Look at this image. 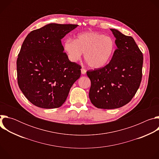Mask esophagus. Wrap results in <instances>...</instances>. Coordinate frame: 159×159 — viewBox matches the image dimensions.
<instances>
[{
  "mask_svg": "<svg viewBox=\"0 0 159 159\" xmlns=\"http://www.w3.org/2000/svg\"><path fill=\"white\" fill-rule=\"evenodd\" d=\"M85 73H86V70L84 69H81V74L84 75V74H85Z\"/></svg>",
  "mask_w": 159,
  "mask_h": 159,
  "instance_id": "obj_1",
  "label": "esophagus"
}]
</instances>
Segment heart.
<instances>
[{
	"label": "heart",
	"mask_w": 159,
	"mask_h": 159,
	"mask_svg": "<svg viewBox=\"0 0 159 159\" xmlns=\"http://www.w3.org/2000/svg\"><path fill=\"white\" fill-rule=\"evenodd\" d=\"M63 48L71 61H77L84 53L87 65L93 69H100L111 60L116 43L111 36L95 31H85L77 34L75 40L66 39Z\"/></svg>",
	"instance_id": "heart-1"
}]
</instances>
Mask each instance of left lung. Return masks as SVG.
<instances>
[{
    "mask_svg": "<svg viewBox=\"0 0 159 159\" xmlns=\"http://www.w3.org/2000/svg\"><path fill=\"white\" fill-rule=\"evenodd\" d=\"M118 48L110 62L100 69L89 70L91 82L89 98L100 109H116L128 104L139 89L142 78L143 54L134 39L115 29Z\"/></svg>",
    "mask_w": 159,
    "mask_h": 159,
    "instance_id": "obj_1",
    "label": "left lung"
}]
</instances>
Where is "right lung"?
I'll return each instance as SVG.
<instances>
[{
	"label": "right lung",
	"mask_w": 159,
	"mask_h": 159,
	"mask_svg": "<svg viewBox=\"0 0 159 159\" xmlns=\"http://www.w3.org/2000/svg\"><path fill=\"white\" fill-rule=\"evenodd\" d=\"M77 26L48 24L32 31L22 43L17 59V83L36 106L60 107L80 77L81 66L69 60L61 41Z\"/></svg>",
	"instance_id": "add662e5"
}]
</instances>
